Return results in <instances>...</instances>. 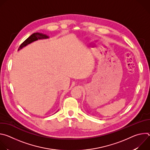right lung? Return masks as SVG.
I'll list each match as a JSON object with an SVG mask.
<instances>
[{"instance_id":"right-lung-1","label":"right lung","mask_w":150,"mask_h":150,"mask_svg":"<svg viewBox=\"0 0 150 150\" xmlns=\"http://www.w3.org/2000/svg\"><path fill=\"white\" fill-rule=\"evenodd\" d=\"M49 36H47L46 34H43L42 33H35L34 34H33L32 35H31L28 38H27L22 44H21L18 49V50H19L20 49H23L24 47L26 46L27 45L31 43L32 42L35 41L37 40H40V39H46V38H48Z\"/></svg>"}]
</instances>
